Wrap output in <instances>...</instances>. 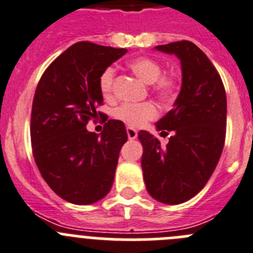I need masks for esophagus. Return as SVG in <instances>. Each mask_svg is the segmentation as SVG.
Here are the masks:
<instances>
[{"mask_svg": "<svg viewBox=\"0 0 253 253\" xmlns=\"http://www.w3.org/2000/svg\"><path fill=\"white\" fill-rule=\"evenodd\" d=\"M127 136H128L129 140H135L137 137V131L135 128H132V127H128L127 128Z\"/></svg>", "mask_w": 253, "mask_h": 253, "instance_id": "obj_1", "label": "esophagus"}]
</instances>
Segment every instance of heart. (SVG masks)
<instances>
[{"instance_id": "b5f03b06", "label": "heart", "mask_w": 253, "mask_h": 253, "mask_svg": "<svg viewBox=\"0 0 253 253\" xmlns=\"http://www.w3.org/2000/svg\"><path fill=\"white\" fill-rule=\"evenodd\" d=\"M128 67L145 83L151 84V92L161 102H171L179 93V78L171 73L163 74V65L156 59L151 56H137L128 61ZM115 77L116 69L113 67H107L101 73L98 84L103 98L111 99L113 97ZM113 116L128 127L140 128L158 117V108L151 102L124 103L116 108Z\"/></svg>"}]
</instances>
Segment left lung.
<instances>
[{
	"label": "left lung",
	"mask_w": 253,
	"mask_h": 253,
	"mask_svg": "<svg viewBox=\"0 0 253 253\" xmlns=\"http://www.w3.org/2000/svg\"><path fill=\"white\" fill-rule=\"evenodd\" d=\"M180 59L183 84L174 108L156 124L171 136L165 147L146 131L141 166L147 192L165 204H180L204 188L219 161L227 125V97L219 73L208 56L188 40L158 45Z\"/></svg>",
	"instance_id": "8db88e82"
}]
</instances>
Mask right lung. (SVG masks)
Here are the masks:
<instances>
[{
    "label": "right lung",
    "instance_id": "1",
    "mask_svg": "<svg viewBox=\"0 0 253 253\" xmlns=\"http://www.w3.org/2000/svg\"><path fill=\"white\" fill-rule=\"evenodd\" d=\"M126 49L79 42L45 69L31 110V146L39 171L60 198L87 206L112 188L127 132L124 122L108 120L101 135L88 132V121L104 113L99 76ZM108 117H106V120Z\"/></svg>",
    "mask_w": 253,
    "mask_h": 253
}]
</instances>
